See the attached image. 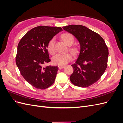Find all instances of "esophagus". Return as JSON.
Returning <instances> with one entry per match:
<instances>
[{
  "mask_svg": "<svg viewBox=\"0 0 123 123\" xmlns=\"http://www.w3.org/2000/svg\"><path fill=\"white\" fill-rule=\"evenodd\" d=\"M58 68L59 69H62L64 68H65V66H58Z\"/></svg>",
  "mask_w": 123,
  "mask_h": 123,
  "instance_id": "esophagus-1",
  "label": "esophagus"
}]
</instances>
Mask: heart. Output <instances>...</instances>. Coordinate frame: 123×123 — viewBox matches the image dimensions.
<instances>
[{
	"mask_svg": "<svg viewBox=\"0 0 123 123\" xmlns=\"http://www.w3.org/2000/svg\"><path fill=\"white\" fill-rule=\"evenodd\" d=\"M61 37L65 43L69 46L71 45L74 42V37L71 33H64L61 35ZM55 38L54 37L52 38L48 43V50L52 54H53L55 52ZM69 50L73 55H76L79 51V49L76 46H72L69 48ZM72 58V55L69 53H57L52 57V62L55 65L62 66L67 64L71 60Z\"/></svg>",
	"mask_w": 123,
	"mask_h": 123,
	"instance_id": "b5f03b06",
	"label": "heart"
}]
</instances>
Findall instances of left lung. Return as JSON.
<instances>
[{
  "instance_id": "obj_1",
  "label": "left lung",
  "mask_w": 123,
  "mask_h": 123,
  "mask_svg": "<svg viewBox=\"0 0 123 123\" xmlns=\"http://www.w3.org/2000/svg\"><path fill=\"white\" fill-rule=\"evenodd\" d=\"M75 37L80 46L75 64L71 65L73 72L70 77L73 85L88 87L97 81L107 67L108 49L98 34L85 26L78 25L62 27Z\"/></svg>"
}]
</instances>
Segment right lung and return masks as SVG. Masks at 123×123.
<instances>
[{
	"instance_id": "add662e5",
	"label": "right lung",
	"mask_w": 123,
	"mask_h": 123,
	"mask_svg": "<svg viewBox=\"0 0 123 123\" xmlns=\"http://www.w3.org/2000/svg\"><path fill=\"white\" fill-rule=\"evenodd\" d=\"M61 31V27L38 26L26 33L18 44L16 65L25 80L37 89L48 88L54 82L57 66L44 64L51 61L48 43Z\"/></svg>"
}]
</instances>
